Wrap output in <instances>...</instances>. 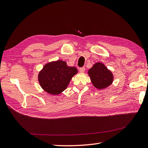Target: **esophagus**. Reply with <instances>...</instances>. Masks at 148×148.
I'll return each instance as SVG.
<instances>
[{
    "label": "esophagus",
    "instance_id": "1",
    "mask_svg": "<svg viewBox=\"0 0 148 148\" xmlns=\"http://www.w3.org/2000/svg\"><path fill=\"white\" fill-rule=\"evenodd\" d=\"M85 71V67H82L79 68V71L81 72V73H83V72H84Z\"/></svg>",
    "mask_w": 148,
    "mask_h": 148
}]
</instances>
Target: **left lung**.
Here are the masks:
<instances>
[{"label": "left lung", "mask_w": 148, "mask_h": 148, "mask_svg": "<svg viewBox=\"0 0 148 148\" xmlns=\"http://www.w3.org/2000/svg\"><path fill=\"white\" fill-rule=\"evenodd\" d=\"M88 74L94 86L99 89H103L111 84L113 75L110 71L103 64L97 62L89 70Z\"/></svg>", "instance_id": "8db88e82"}]
</instances>
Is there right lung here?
I'll return each instance as SVG.
<instances>
[{
  "label": "right lung",
  "instance_id": "1",
  "mask_svg": "<svg viewBox=\"0 0 148 148\" xmlns=\"http://www.w3.org/2000/svg\"><path fill=\"white\" fill-rule=\"evenodd\" d=\"M77 73L75 67L67 66L66 62L58 60L45 64L38 77L45 91L58 95L67 88L72 77Z\"/></svg>",
  "mask_w": 148,
  "mask_h": 148
}]
</instances>
